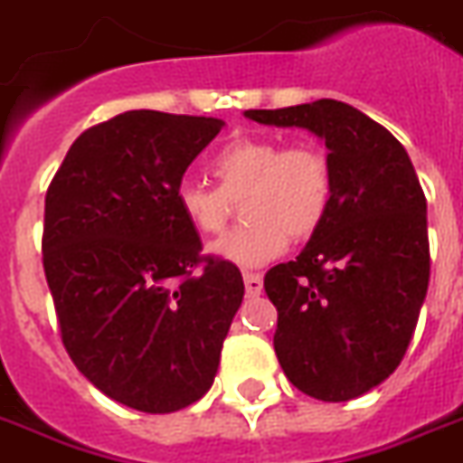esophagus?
<instances>
[{"mask_svg": "<svg viewBox=\"0 0 463 463\" xmlns=\"http://www.w3.org/2000/svg\"><path fill=\"white\" fill-rule=\"evenodd\" d=\"M243 285H246V295L256 297L263 289V278L258 272H243Z\"/></svg>", "mask_w": 463, "mask_h": 463, "instance_id": "obj_1", "label": "esophagus"}]
</instances>
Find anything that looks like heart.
I'll return each mask as SVG.
<instances>
[{"label":"heart","instance_id":"b5f03b06","mask_svg":"<svg viewBox=\"0 0 463 463\" xmlns=\"http://www.w3.org/2000/svg\"><path fill=\"white\" fill-rule=\"evenodd\" d=\"M213 174L220 188L183 178L175 203L200 234H220L241 200L246 220L214 241L213 253L243 268L278 258L288 241L311 239L331 210V161L314 145L241 135L217 152Z\"/></svg>","mask_w":463,"mask_h":463}]
</instances>
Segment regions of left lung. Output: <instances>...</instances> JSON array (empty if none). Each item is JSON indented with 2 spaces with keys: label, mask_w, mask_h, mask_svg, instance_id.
<instances>
[{
  "label": "left lung",
  "mask_w": 463,
  "mask_h": 463,
  "mask_svg": "<svg viewBox=\"0 0 463 463\" xmlns=\"http://www.w3.org/2000/svg\"><path fill=\"white\" fill-rule=\"evenodd\" d=\"M326 139L333 203L307 249L265 272L278 309L272 335L282 372L311 399H357L399 367L430 282L428 203L392 132L353 106L321 99L246 110Z\"/></svg>",
  "instance_id": "obj_1"
}]
</instances>
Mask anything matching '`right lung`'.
I'll list each match as a JSON object with an SVG mask.
<instances>
[{"mask_svg": "<svg viewBox=\"0 0 463 463\" xmlns=\"http://www.w3.org/2000/svg\"><path fill=\"white\" fill-rule=\"evenodd\" d=\"M222 120L128 110L74 139L45 193L43 270L64 350L109 399L174 413L203 399L243 299L203 256L175 188Z\"/></svg>", "mask_w": 463, "mask_h": 463, "instance_id": "obj_1", "label": "right lung"}]
</instances>
